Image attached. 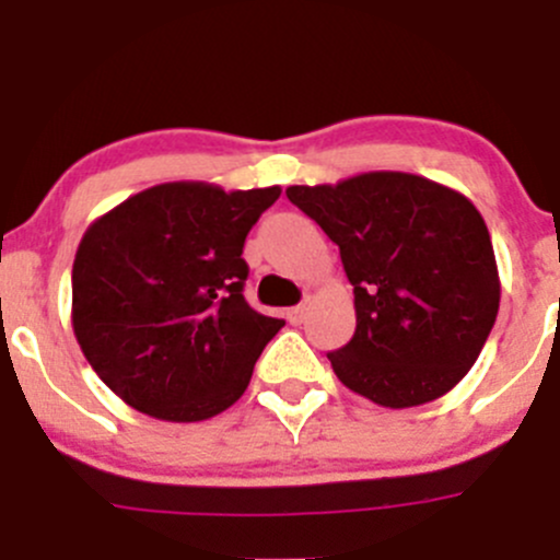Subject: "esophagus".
Here are the masks:
<instances>
[{
    "mask_svg": "<svg viewBox=\"0 0 560 560\" xmlns=\"http://www.w3.org/2000/svg\"><path fill=\"white\" fill-rule=\"evenodd\" d=\"M306 314H308V303H301V306H295V308H290V312H287L292 325H301V322L306 319Z\"/></svg>",
    "mask_w": 560,
    "mask_h": 560,
    "instance_id": "esophagus-1",
    "label": "esophagus"
}]
</instances>
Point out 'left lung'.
<instances>
[{
    "instance_id": "left-lung-1",
    "label": "left lung",
    "mask_w": 560,
    "mask_h": 560,
    "mask_svg": "<svg viewBox=\"0 0 560 560\" xmlns=\"http://www.w3.org/2000/svg\"><path fill=\"white\" fill-rule=\"evenodd\" d=\"M290 202L341 252L358 327L327 354L352 393L409 409L450 393L493 330L499 268L482 213L411 173H360L290 186Z\"/></svg>"
}]
</instances>
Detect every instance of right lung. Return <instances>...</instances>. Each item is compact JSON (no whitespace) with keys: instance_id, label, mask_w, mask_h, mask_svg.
<instances>
[{"instance_id":"1","label":"right lung","mask_w":560,"mask_h":560,"mask_svg":"<svg viewBox=\"0 0 560 560\" xmlns=\"http://www.w3.org/2000/svg\"><path fill=\"white\" fill-rule=\"evenodd\" d=\"M279 186L173 180L89 224L72 262V330L124 404L200 422L244 395L284 322L244 298V244Z\"/></svg>"}]
</instances>
